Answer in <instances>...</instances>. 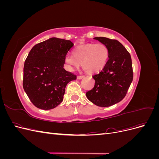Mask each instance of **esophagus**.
I'll return each mask as SVG.
<instances>
[{
	"label": "esophagus",
	"mask_w": 159,
	"mask_h": 159,
	"mask_svg": "<svg viewBox=\"0 0 159 159\" xmlns=\"http://www.w3.org/2000/svg\"><path fill=\"white\" fill-rule=\"evenodd\" d=\"M84 75H78V76H77V79H78V80H81V79H82L83 78H84Z\"/></svg>",
	"instance_id": "obj_1"
}]
</instances>
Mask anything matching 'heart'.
<instances>
[{"instance_id": "1", "label": "heart", "mask_w": 159, "mask_h": 159, "mask_svg": "<svg viewBox=\"0 0 159 159\" xmlns=\"http://www.w3.org/2000/svg\"><path fill=\"white\" fill-rule=\"evenodd\" d=\"M74 56L67 55L65 64L69 70L80 65L87 73L94 74L102 70L106 65L109 50L103 44H87L78 46L73 52Z\"/></svg>"}]
</instances>
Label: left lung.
Returning <instances> with one entry per match:
<instances>
[{
    "label": "left lung",
    "mask_w": 159,
    "mask_h": 159,
    "mask_svg": "<svg viewBox=\"0 0 159 159\" xmlns=\"http://www.w3.org/2000/svg\"><path fill=\"white\" fill-rule=\"evenodd\" d=\"M107 46L109 59L99 73L93 75V88L86 93V97L99 107H109L125 98L131 85L133 68L131 55L121 43L105 37H95Z\"/></svg>",
    "instance_id": "obj_1"
}]
</instances>
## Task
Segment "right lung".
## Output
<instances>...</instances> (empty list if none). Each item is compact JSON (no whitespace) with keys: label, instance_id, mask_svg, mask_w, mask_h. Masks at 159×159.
I'll return each instance as SVG.
<instances>
[{"label":"right lung","instance_id":"1","mask_svg":"<svg viewBox=\"0 0 159 159\" xmlns=\"http://www.w3.org/2000/svg\"><path fill=\"white\" fill-rule=\"evenodd\" d=\"M74 44L50 38L34 46L24 66L23 88L38 108L54 109L64 99L65 88L76 75L64 68L65 57Z\"/></svg>","mask_w":159,"mask_h":159}]
</instances>
